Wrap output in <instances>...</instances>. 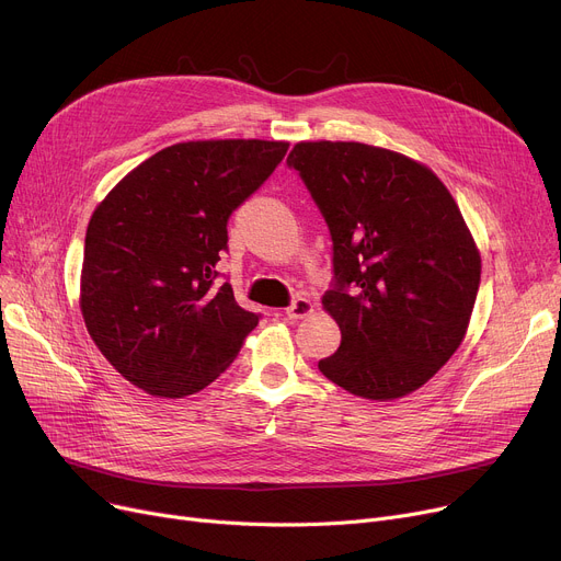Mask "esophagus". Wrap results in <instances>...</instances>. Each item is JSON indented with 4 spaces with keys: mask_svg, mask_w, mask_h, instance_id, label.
I'll list each match as a JSON object with an SVG mask.
<instances>
[{
    "mask_svg": "<svg viewBox=\"0 0 561 561\" xmlns=\"http://www.w3.org/2000/svg\"><path fill=\"white\" fill-rule=\"evenodd\" d=\"M312 312H314L312 300L306 298V296H296V298L291 300V306L287 308L285 314H287L291 321H298V319H306V317L312 314Z\"/></svg>",
    "mask_w": 561,
    "mask_h": 561,
    "instance_id": "esophagus-1",
    "label": "esophagus"
}]
</instances>
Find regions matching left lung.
<instances>
[{
  "mask_svg": "<svg viewBox=\"0 0 561 561\" xmlns=\"http://www.w3.org/2000/svg\"><path fill=\"white\" fill-rule=\"evenodd\" d=\"M332 238L321 298L341 346L319 370L366 400L420 389L458 351L481 255L458 204L426 165L357 141H300L287 157Z\"/></svg>",
  "mask_w": 561,
  "mask_h": 561,
  "instance_id": "1",
  "label": "left lung"
}]
</instances>
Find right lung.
Listing matches in <instances>:
<instances>
[{
	"label": "right lung",
	"mask_w": 561,
	"mask_h": 561,
	"mask_svg": "<svg viewBox=\"0 0 561 561\" xmlns=\"http://www.w3.org/2000/svg\"><path fill=\"white\" fill-rule=\"evenodd\" d=\"M289 144L186 141L139 163L96 206L80 312L103 357L157 398H184L238 357L257 314L215 285L231 213L272 175Z\"/></svg>",
	"instance_id": "right-lung-1"
}]
</instances>
